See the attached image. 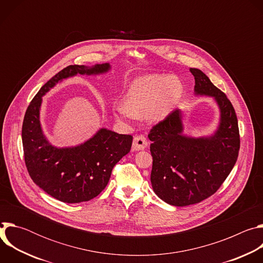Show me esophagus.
Segmentation results:
<instances>
[{"mask_svg":"<svg viewBox=\"0 0 263 263\" xmlns=\"http://www.w3.org/2000/svg\"><path fill=\"white\" fill-rule=\"evenodd\" d=\"M147 146V141L143 135H136L133 139L132 148L134 151H140V149H144Z\"/></svg>","mask_w":263,"mask_h":263,"instance_id":"34e87169","label":"esophagus"}]
</instances>
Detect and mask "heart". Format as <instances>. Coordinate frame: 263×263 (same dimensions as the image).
Masks as SVG:
<instances>
[{
    "mask_svg": "<svg viewBox=\"0 0 263 263\" xmlns=\"http://www.w3.org/2000/svg\"><path fill=\"white\" fill-rule=\"evenodd\" d=\"M182 93L181 82L170 74H146L132 82L126 100L116 101L112 110L123 121H134L144 115L161 121L174 110Z\"/></svg>",
    "mask_w": 263,
    "mask_h": 263,
    "instance_id": "1",
    "label": "heart"
}]
</instances>
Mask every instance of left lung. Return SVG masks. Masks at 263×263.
I'll return each instance as SVG.
<instances>
[{
  "label": "left lung",
  "mask_w": 263,
  "mask_h": 263,
  "mask_svg": "<svg viewBox=\"0 0 263 263\" xmlns=\"http://www.w3.org/2000/svg\"><path fill=\"white\" fill-rule=\"evenodd\" d=\"M196 95L214 98L220 111L217 130L207 137L182 134L181 111L174 110L148 133L153 157L151 183L155 194L173 206H189L212 196L231 173L240 138L235 110L206 74L191 68Z\"/></svg>",
  "instance_id": "left-lung-1"
}]
</instances>
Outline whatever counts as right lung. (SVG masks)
<instances>
[{"instance_id":"right-lung-1","label":"right lung","mask_w":263,"mask_h":263,"mask_svg":"<svg viewBox=\"0 0 263 263\" xmlns=\"http://www.w3.org/2000/svg\"><path fill=\"white\" fill-rule=\"evenodd\" d=\"M109 69V63L91 67L68 65L41 88L26 110L22 140L28 173L36 185L61 202L81 203L100 195L109 182L112 168L130 152L133 136L102 128L80 145L53 146L41 126L42 97L62 79L77 73H103Z\"/></svg>"}]
</instances>
